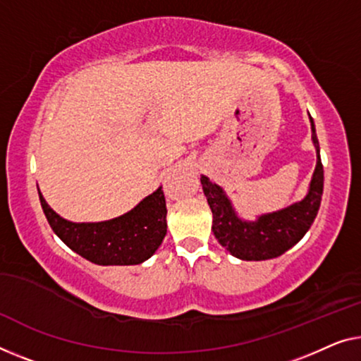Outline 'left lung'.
I'll return each instance as SVG.
<instances>
[{"mask_svg":"<svg viewBox=\"0 0 361 361\" xmlns=\"http://www.w3.org/2000/svg\"><path fill=\"white\" fill-rule=\"evenodd\" d=\"M311 121V137L316 147V169L310 183L308 195L300 202L281 209V211L262 214L255 222L241 220L236 215L230 199L222 188L207 176H201L202 191L212 211V232L219 243L243 261H266L283 255L297 245L314 222L321 206L324 170H322L319 142L316 137L314 121Z\"/></svg>","mask_w":361,"mask_h":361,"instance_id":"obj_1","label":"left lung"}]
</instances>
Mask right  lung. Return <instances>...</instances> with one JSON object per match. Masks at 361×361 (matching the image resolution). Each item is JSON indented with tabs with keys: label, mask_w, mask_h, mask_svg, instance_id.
<instances>
[{
	"label": "right lung",
	"mask_w": 361,
	"mask_h": 361,
	"mask_svg": "<svg viewBox=\"0 0 361 361\" xmlns=\"http://www.w3.org/2000/svg\"><path fill=\"white\" fill-rule=\"evenodd\" d=\"M45 217L64 245L99 266L141 264L154 255L166 235L162 188L142 199L133 211L105 222L74 224L48 206L39 191Z\"/></svg>",
	"instance_id": "1"
}]
</instances>
